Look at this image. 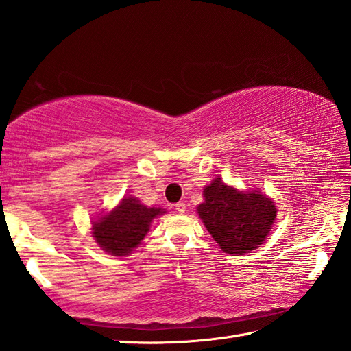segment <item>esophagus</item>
<instances>
[{"label":"esophagus","mask_w":351,"mask_h":351,"mask_svg":"<svg viewBox=\"0 0 351 351\" xmlns=\"http://www.w3.org/2000/svg\"><path fill=\"white\" fill-rule=\"evenodd\" d=\"M175 210L180 213V214H184L185 213V204H182V202H180V204H176L175 205Z\"/></svg>","instance_id":"34e87169"}]
</instances>
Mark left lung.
<instances>
[{
  "mask_svg": "<svg viewBox=\"0 0 351 351\" xmlns=\"http://www.w3.org/2000/svg\"><path fill=\"white\" fill-rule=\"evenodd\" d=\"M204 199L199 217L220 249L235 256L258 249L278 215L273 200L259 190L240 191L220 176L204 189Z\"/></svg>",
  "mask_w": 351,
  "mask_h": 351,
  "instance_id": "obj_1",
  "label": "left lung"
}]
</instances>
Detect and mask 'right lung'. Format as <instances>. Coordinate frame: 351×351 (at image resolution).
<instances>
[{
	"mask_svg": "<svg viewBox=\"0 0 351 351\" xmlns=\"http://www.w3.org/2000/svg\"><path fill=\"white\" fill-rule=\"evenodd\" d=\"M162 208H147L137 197H123L114 210L92 223L95 241L113 256H125L137 247Z\"/></svg>",
	"mask_w": 351,
	"mask_h": 351,
	"instance_id": "1",
	"label": "right lung"
}]
</instances>
